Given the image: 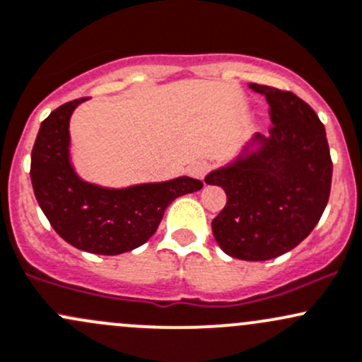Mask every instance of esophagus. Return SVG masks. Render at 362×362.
<instances>
[{
	"instance_id": "34e87169",
	"label": "esophagus",
	"mask_w": 362,
	"mask_h": 362,
	"mask_svg": "<svg viewBox=\"0 0 362 362\" xmlns=\"http://www.w3.org/2000/svg\"><path fill=\"white\" fill-rule=\"evenodd\" d=\"M208 163L206 161H197L194 163V165H191V168H189V175L194 178H197V180H203L204 175L208 173Z\"/></svg>"
}]
</instances>
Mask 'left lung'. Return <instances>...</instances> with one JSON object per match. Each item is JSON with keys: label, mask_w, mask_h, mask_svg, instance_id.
<instances>
[{"label": "left lung", "mask_w": 362, "mask_h": 362, "mask_svg": "<svg viewBox=\"0 0 362 362\" xmlns=\"http://www.w3.org/2000/svg\"><path fill=\"white\" fill-rule=\"evenodd\" d=\"M248 86L271 105L269 136L255 133L204 182L227 194L226 206L211 222L223 253L264 262L298 246L317 226L328 204L333 163L325 124L307 102L291 91Z\"/></svg>", "instance_id": "8db88e82"}]
</instances>
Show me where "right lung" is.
Segmentation results:
<instances>
[{
  "mask_svg": "<svg viewBox=\"0 0 362 362\" xmlns=\"http://www.w3.org/2000/svg\"><path fill=\"white\" fill-rule=\"evenodd\" d=\"M67 102L41 123L30 154L34 196L57 234L74 248L119 255L151 239L171 201L199 191L203 182L177 177L130 187H102L76 173L69 121L81 102Z\"/></svg>",
  "mask_w": 362,
  "mask_h": 362,
  "instance_id": "add662e5",
  "label": "right lung"
}]
</instances>
